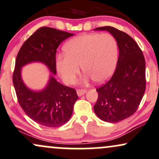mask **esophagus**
<instances>
[{
  "label": "esophagus",
  "instance_id": "1",
  "mask_svg": "<svg viewBox=\"0 0 159 159\" xmlns=\"http://www.w3.org/2000/svg\"><path fill=\"white\" fill-rule=\"evenodd\" d=\"M86 92L87 91L85 90V89H77V90H76V94H77L79 97L83 96V95L85 94Z\"/></svg>",
  "mask_w": 159,
  "mask_h": 159
}]
</instances>
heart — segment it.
Masks as SVG:
<instances>
[{
	"instance_id": "b5f03b06",
	"label": "heart",
	"mask_w": 159,
	"mask_h": 159,
	"mask_svg": "<svg viewBox=\"0 0 159 159\" xmlns=\"http://www.w3.org/2000/svg\"><path fill=\"white\" fill-rule=\"evenodd\" d=\"M65 54L56 59L57 70L66 83H72L80 73V65L86 75L97 83L111 76L117 60V44L109 33L82 34L68 41L64 46Z\"/></svg>"
}]
</instances>
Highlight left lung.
Here are the masks:
<instances>
[{"instance_id":"left-lung-1","label":"left lung","mask_w":159,"mask_h":159,"mask_svg":"<svg viewBox=\"0 0 159 159\" xmlns=\"http://www.w3.org/2000/svg\"><path fill=\"white\" fill-rule=\"evenodd\" d=\"M109 32L117 41L119 57L109 82L97 89L98 99L94 111L99 118L117 123L135 112L146 89L145 59L132 37L112 27L95 28Z\"/></svg>"}]
</instances>
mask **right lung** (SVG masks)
Listing matches in <instances>:
<instances>
[{
	"instance_id": "1",
	"label": "right lung",
	"mask_w": 159,
	"mask_h": 159,
	"mask_svg": "<svg viewBox=\"0 0 159 159\" xmlns=\"http://www.w3.org/2000/svg\"><path fill=\"white\" fill-rule=\"evenodd\" d=\"M74 34L51 27L39 28L27 39L17 55L12 81L20 107L33 120L48 127H59L71 117L78 99L76 90L54 77L57 74L56 53L61 42ZM33 62L46 65L49 80L42 90H32L23 83L21 68Z\"/></svg>"
}]
</instances>
